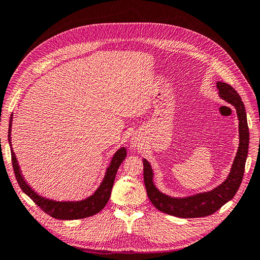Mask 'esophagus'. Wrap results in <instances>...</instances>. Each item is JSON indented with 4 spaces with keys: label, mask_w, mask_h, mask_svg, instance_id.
Wrapping results in <instances>:
<instances>
[{
    "label": "esophagus",
    "mask_w": 260,
    "mask_h": 260,
    "mask_svg": "<svg viewBox=\"0 0 260 260\" xmlns=\"http://www.w3.org/2000/svg\"><path fill=\"white\" fill-rule=\"evenodd\" d=\"M131 145L134 146V147H138V146H139V145H138V142H137V141H132Z\"/></svg>",
    "instance_id": "esophagus-1"
}]
</instances>
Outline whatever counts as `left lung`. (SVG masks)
Wrapping results in <instances>:
<instances>
[{
    "mask_svg": "<svg viewBox=\"0 0 260 260\" xmlns=\"http://www.w3.org/2000/svg\"><path fill=\"white\" fill-rule=\"evenodd\" d=\"M217 89L219 90V96L235 107L239 120V147L226 180L210 191L196 193L183 198L170 197L155 187L151 165L146 159L142 160L143 180L148 197L155 208L168 215L179 218H198L212 215L234 198L243 181L249 146V129L245 106L237 91L230 84L218 81Z\"/></svg>",
    "mask_w": 260,
    "mask_h": 260,
    "instance_id": "obj_1",
    "label": "left lung"
}]
</instances>
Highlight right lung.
<instances>
[{
  "mask_svg": "<svg viewBox=\"0 0 260 260\" xmlns=\"http://www.w3.org/2000/svg\"><path fill=\"white\" fill-rule=\"evenodd\" d=\"M12 119L13 117L10 118L9 143L11 148V157H12V165L15 178L17 182H19L21 189L23 190V192L28 196V197H30L44 212H47L48 215L55 219H60V220L83 219L86 217L93 216L105 208L109 199H110L115 175H117V171L120 165L122 164V161L126 157L125 148H120L118 151L113 154L111 162L107 168L105 178H103L99 188L95 190V192L93 194H91L90 197L80 201H55L38 194L30 186H28L27 182L24 180V178H23L20 166L17 164L15 153L13 152L12 143H11Z\"/></svg>",
  "mask_w": 260,
  "mask_h": 260,
  "instance_id": "obj_1",
  "label": "right lung"
}]
</instances>
